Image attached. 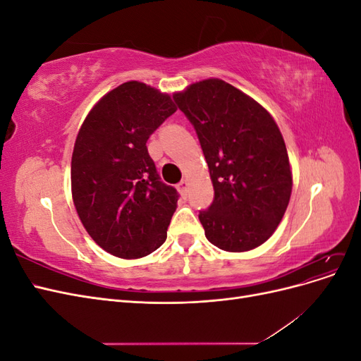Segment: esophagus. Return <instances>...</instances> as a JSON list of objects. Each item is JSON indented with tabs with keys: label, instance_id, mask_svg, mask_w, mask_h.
<instances>
[{
	"label": "esophagus",
	"instance_id": "obj_1",
	"mask_svg": "<svg viewBox=\"0 0 361 361\" xmlns=\"http://www.w3.org/2000/svg\"><path fill=\"white\" fill-rule=\"evenodd\" d=\"M187 188H188V180H187V179H182V180L178 183V190H179V192L185 194V192H187Z\"/></svg>",
	"mask_w": 361,
	"mask_h": 361
}]
</instances>
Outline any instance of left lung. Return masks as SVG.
Listing matches in <instances>:
<instances>
[{"label":"left lung","instance_id":"left-lung-1","mask_svg":"<svg viewBox=\"0 0 361 361\" xmlns=\"http://www.w3.org/2000/svg\"><path fill=\"white\" fill-rule=\"evenodd\" d=\"M197 133L214 185L199 214L207 241L232 253L276 232L292 192L285 140L272 116L232 84L209 78L173 94Z\"/></svg>","mask_w":361,"mask_h":361}]
</instances>
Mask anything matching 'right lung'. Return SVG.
Wrapping results in <instances>:
<instances>
[{"label":"right lung","mask_w":361,"mask_h":361,"mask_svg":"<svg viewBox=\"0 0 361 361\" xmlns=\"http://www.w3.org/2000/svg\"><path fill=\"white\" fill-rule=\"evenodd\" d=\"M176 110L170 94L128 81L93 105L76 135L75 209L93 241L116 257H145L166 241L179 195L159 180L146 143Z\"/></svg>","instance_id":"add662e5"}]
</instances>
